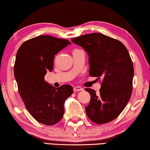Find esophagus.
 Listing matches in <instances>:
<instances>
[{"mask_svg":"<svg viewBox=\"0 0 150 150\" xmlns=\"http://www.w3.org/2000/svg\"><path fill=\"white\" fill-rule=\"evenodd\" d=\"M83 89L81 88V87H79V86H76V87H74V91H83Z\"/></svg>","mask_w":150,"mask_h":150,"instance_id":"obj_1","label":"esophagus"}]
</instances>
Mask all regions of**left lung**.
<instances>
[{
	"label": "left lung",
	"instance_id": "obj_1",
	"mask_svg": "<svg viewBox=\"0 0 150 150\" xmlns=\"http://www.w3.org/2000/svg\"><path fill=\"white\" fill-rule=\"evenodd\" d=\"M71 41L87 52L90 76L102 80L99 93L85 89L91 95L87 115L98 124L111 122L123 111L132 93L134 67L128 51L120 41L98 33Z\"/></svg>",
	"mask_w": 150,
	"mask_h": 150
}]
</instances>
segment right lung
<instances>
[{
    "mask_svg": "<svg viewBox=\"0 0 150 150\" xmlns=\"http://www.w3.org/2000/svg\"><path fill=\"white\" fill-rule=\"evenodd\" d=\"M71 42L50 35H40L24 42L18 49L14 76L26 109L41 124L52 126L64 114L65 100L73 88L63 85L55 88L45 81L47 71L53 69L54 55Z\"/></svg>",
    "mask_w": 150,
    "mask_h": 150,
    "instance_id": "add662e5",
    "label": "right lung"
}]
</instances>
